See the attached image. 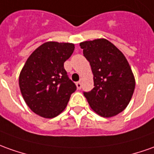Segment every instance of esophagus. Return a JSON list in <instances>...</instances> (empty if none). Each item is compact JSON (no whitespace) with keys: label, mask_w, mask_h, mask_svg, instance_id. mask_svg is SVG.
Masks as SVG:
<instances>
[{"label":"esophagus","mask_w":154,"mask_h":154,"mask_svg":"<svg viewBox=\"0 0 154 154\" xmlns=\"http://www.w3.org/2000/svg\"><path fill=\"white\" fill-rule=\"evenodd\" d=\"M76 86H77V89H78V90H80V89H81V82H80V81H78V82L76 83Z\"/></svg>","instance_id":"34e87169"}]
</instances>
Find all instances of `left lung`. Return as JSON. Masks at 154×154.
I'll return each instance as SVG.
<instances>
[{
  "mask_svg": "<svg viewBox=\"0 0 154 154\" xmlns=\"http://www.w3.org/2000/svg\"><path fill=\"white\" fill-rule=\"evenodd\" d=\"M91 64L94 86L84 95L91 109L103 117H111L128 106L135 89V79L126 57L105 38L79 43Z\"/></svg>",
  "mask_w": 154,
  "mask_h": 154,
  "instance_id": "1",
  "label": "left lung"
}]
</instances>
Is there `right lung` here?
Instances as JSON below:
<instances>
[{"mask_svg":"<svg viewBox=\"0 0 154 154\" xmlns=\"http://www.w3.org/2000/svg\"><path fill=\"white\" fill-rule=\"evenodd\" d=\"M74 50L73 43L47 42L26 61L19 75V87L26 105L37 115L57 116L76 91L63 67Z\"/></svg>","mask_w":154,"mask_h":154,"instance_id":"obj_1","label":"right lung"}]
</instances>
